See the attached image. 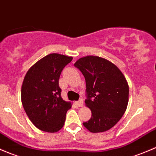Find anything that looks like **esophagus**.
<instances>
[{
    "label": "esophagus",
    "mask_w": 156,
    "mask_h": 156,
    "mask_svg": "<svg viewBox=\"0 0 156 156\" xmlns=\"http://www.w3.org/2000/svg\"><path fill=\"white\" fill-rule=\"evenodd\" d=\"M76 104L78 106V107H83V99H80L78 101L76 102Z\"/></svg>",
    "instance_id": "34e87169"
}]
</instances>
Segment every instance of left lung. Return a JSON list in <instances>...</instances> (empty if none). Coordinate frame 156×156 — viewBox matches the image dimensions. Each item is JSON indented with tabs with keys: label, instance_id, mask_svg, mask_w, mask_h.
I'll return each instance as SVG.
<instances>
[{
	"label": "left lung",
	"instance_id": "obj_1",
	"mask_svg": "<svg viewBox=\"0 0 156 156\" xmlns=\"http://www.w3.org/2000/svg\"><path fill=\"white\" fill-rule=\"evenodd\" d=\"M74 65L86 80L85 103L91 111V119L83 126L92 133L108 131L127 109L129 87L126 77L113 63L99 56L80 58Z\"/></svg>",
	"mask_w": 156,
	"mask_h": 156
}]
</instances>
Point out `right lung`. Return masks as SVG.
Returning a JSON list of instances; mask_svg holds the SVG:
<instances>
[{"mask_svg":"<svg viewBox=\"0 0 156 156\" xmlns=\"http://www.w3.org/2000/svg\"><path fill=\"white\" fill-rule=\"evenodd\" d=\"M72 59L71 56L58 53L47 55L25 74L21 90L22 104L31 122L41 131L57 132L65 125L72 104L61 97L58 80Z\"/></svg>","mask_w":156,"mask_h":156,"instance_id":"add662e5","label":"right lung"}]
</instances>
